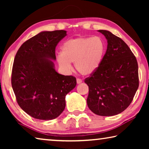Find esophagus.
Masks as SVG:
<instances>
[{
  "label": "esophagus",
  "mask_w": 149,
  "mask_h": 149,
  "mask_svg": "<svg viewBox=\"0 0 149 149\" xmlns=\"http://www.w3.org/2000/svg\"><path fill=\"white\" fill-rule=\"evenodd\" d=\"M81 83H82V80L81 79H79V78H77V84H81Z\"/></svg>",
  "instance_id": "obj_1"
}]
</instances>
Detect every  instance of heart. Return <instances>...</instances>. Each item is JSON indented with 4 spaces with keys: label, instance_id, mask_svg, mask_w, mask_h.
Returning <instances> with one entry per match:
<instances>
[{
    "label": "heart",
    "instance_id": "heart-1",
    "mask_svg": "<svg viewBox=\"0 0 149 149\" xmlns=\"http://www.w3.org/2000/svg\"><path fill=\"white\" fill-rule=\"evenodd\" d=\"M105 52V44L99 37H77L63 44L57 61L62 69L70 70V63H75L77 71L89 75L100 66Z\"/></svg>",
    "mask_w": 149,
    "mask_h": 149
}]
</instances>
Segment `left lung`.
Here are the masks:
<instances>
[{
  "mask_svg": "<svg viewBox=\"0 0 149 149\" xmlns=\"http://www.w3.org/2000/svg\"><path fill=\"white\" fill-rule=\"evenodd\" d=\"M108 45L100 66L85 79L88 107L95 114L112 116L129 107L139 87L138 64L127 45L107 30H99Z\"/></svg>",
  "mask_w": 149,
  "mask_h": 149,
  "instance_id": "obj_1",
  "label": "left lung"
}]
</instances>
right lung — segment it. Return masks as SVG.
<instances>
[{"mask_svg":"<svg viewBox=\"0 0 149 149\" xmlns=\"http://www.w3.org/2000/svg\"><path fill=\"white\" fill-rule=\"evenodd\" d=\"M66 31H42L24 42L14 60L12 87L20 108L31 117L53 120L65 107V95L74 89L76 79L54 69L55 49Z\"/></svg>","mask_w":149,"mask_h":149,"instance_id":"obj_1","label":"right lung"}]
</instances>
